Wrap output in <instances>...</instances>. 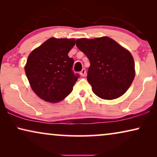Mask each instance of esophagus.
I'll use <instances>...</instances> for the list:
<instances>
[{
    "label": "esophagus",
    "instance_id": "34e87169",
    "mask_svg": "<svg viewBox=\"0 0 157 157\" xmlns=\"http://www.w3.org/2000/svg\"><path fill=\"white\" fill-rule=\"evenodd\" d=\"M85 74H86V69L85 68H83V69L81 71L80 75H81V76L83 77V76H85Z\"/></svg>",
    "mask_w": 157,
    "mask_h": 157
}]
</instances>
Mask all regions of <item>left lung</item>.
Instances as JSON below:
<instances>
[{
	"instance_id": "8db88e82",
	"label": "left lung",
	"mask_w": 157,
	"mask_h": 157,
	"mask_svg": "<svg viewBox=\"0 0 157 157\" xmlns=\"http://www.w3.org/2000/svg\"><path fill=\"white\" fill-rule=\"evenodd\" d=\"M76 46L89 59L87 80L94 93L102 99L113 100L127 91L135 77L132 53L112 38H78Z\"/></svg>"
}]
</instances>
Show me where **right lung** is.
<instances>
[{
    "mask_svg": "<svg viewBox=\"0 0 157 157\" xmlns=\"http://www.w3.org/2000/svg\"><path fill=\"white\" fill-rule=\"evenodd\" d=\"M74 38H50L32 51L25 65L31 88L41 99L58 103L72 91L78 79L72 71L74 59L68 53Z\"/></svg>",
    "mask_w": 157,
    "mask_h": 157,
    "instance_id": "obj_1",
    "label": "right lung"
}]
</instances>
